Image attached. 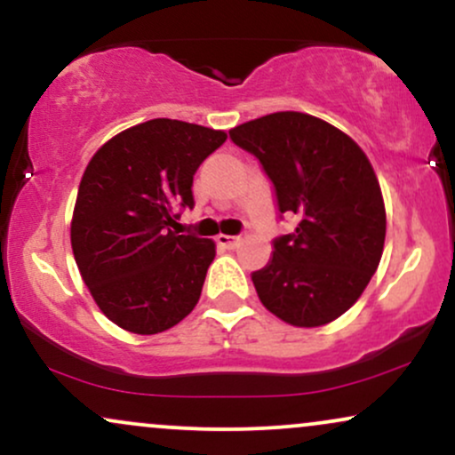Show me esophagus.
Listing matches in <instances>:
<instances>
[{
  "label": "esophagus",
  "instance_id": "1",
  "mask_svg": "<svg viewBox=\"0 0 455 455\" xmlns=\"http://www.w3.org/2000/svg\"><path fill=\"white\" fill-rule=\"evenodd\" d=\"M239 242H242V237H239V235H218V243L224 245V248H228V250L237 248Z\"/></svg>",
  "mask_w": 455,
  "mask_h": 455
}]
</instances>
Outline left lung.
Masks as SVG:
<instances>
[{"label": "left lung", "instance_id": "obj_1", "mask_svg": "<svg viewBox=\"0 0 455 455\" xmlns=\"http://www.w3.org/2000/svg\"><path fill=\"white\" fill-rule=\"evenodd\" d=\"M228 134L260 162L280 218H299L252 274L259 299L295 327L336 321L363 293L383 254L387 222L372 164L342 130L306 113H271Z\"/></svg>", "mask_w": 455, "mask_h": 455}]
</instances>
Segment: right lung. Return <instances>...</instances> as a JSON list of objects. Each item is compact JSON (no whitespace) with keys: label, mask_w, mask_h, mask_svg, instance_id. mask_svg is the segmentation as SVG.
<instances>
[{"label":"right lung","mask_w":455,"mask_h":455,"mask_svg":"<svg viewBox=\"0 0 455 455\" xmlns=\"http://www.w3.org/2000/svg\"><path fill=\"white\" fill-rule=\"evenodd\" d=\"M227 140L177 119H149L102 145L78 186L70 239L83 282L108 321L151 336L195 310L216 243L171 227L195 207L192 180Z\"/></svg>","instance_id":"obj_1"}]
</instances>
